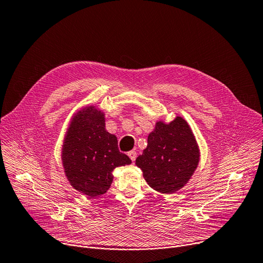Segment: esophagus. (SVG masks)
Listing matches in <instances>:
<instances>
[{
  "instance_id": "esophagus-1",
  "label": "esophagus",
  "mask_w": 263,
  "mask_h": 263,
  "mask_svg": "<svg viewBox=\"0 0 263 263\" xmlns=\"http://www.w3.org/2000/svg\"><path fill=\"white\" fill-rule=\"evenodd\" d=\"M127 155L129 156V158L132 159V161H135L136 158H137V153H136V151H129Z\"/></svg>"
}]
</instances>
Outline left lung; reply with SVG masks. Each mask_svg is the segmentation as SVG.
<instances>
[{
	"label": "left lung",
	"mask_w": 263,
	"mask_h": 263,
	"mask_svg": "<svg viewBox=\"0 0 263 263\" xmlns=\"http://www.w3.org/2000/svg\"><path fill=\"white\" fill-rule=\"evenodd\" d=\"M199 158V147L192 128L183 118L177 117L169 124L162 121L155 124L136 165L153 190L172 194L190 181Z\"/></svg>",
	"instance_id": "obj_1"
}]
</instances>
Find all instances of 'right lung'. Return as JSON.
<instances>
[{"instance_id": "obj_1", "label": "right lung", "mask_w": 263, "mask_h": 263, "mask_svg": "<svg viewBox=\"0 0 263 263\" xmlns=\"http://www.w3.org/2000/svg\"><path fill=\"white\" fill-rule=\"evenodd\" d=\"M62 162L74 190L87 197H98L109 190L114 181L112 171L132 160L119 151L117 137L106 130L104 112L87 106L70 121Z\"/></svg>"}]
</instances>
